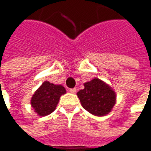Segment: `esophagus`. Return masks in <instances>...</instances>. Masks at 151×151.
<instances>
[{"instance_id":"34e87169","label":"esophagus","mask_w":151,"mask_h":151,"mask_svg":"<svg viewBox=\"0 0 151 151\" xmlns=\"http://www.w3.org/2000/svg\"><path fill=\"white\" fill-rule=\"evenodd\" d=\"M69 92H70L71 93H76L77 89H76V88H71V89H69Z\"/></svg>"}]
</instances>
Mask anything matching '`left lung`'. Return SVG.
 I'll return each mask as SVG.
<instances>
[{
    "label": "left lung",
    "instance_id": "8db88e82",
    "mask_svg": "<svg viewBox=\"0 0 151 151\" xmlns=\"http://www.w3.org/2000/svg\"><path fill=\"white\" fill-rule=\"evenodd\" d=\"M84 89L77 93L82 106L95 116L109 114L116 103V93L103 80L94 78L84 83Z\"/></svg>",
    "mask_w": 151,
    "mask_h": 151
}]
</instances>
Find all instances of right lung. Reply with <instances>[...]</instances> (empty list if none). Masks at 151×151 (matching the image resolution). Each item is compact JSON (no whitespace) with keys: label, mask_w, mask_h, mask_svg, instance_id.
Listing matches in <instances>:
<instances>
[{"label":"right lung","mask_w":151,"mask_h":151,"mask_svg":"<svg viewBox=\"0 0 151 151\" xmlns=\"http://www.w3.org/2000/svg\"><path fill=\"white\" fill-rule=\"evenodd\" d=\"M65 93L66 90L62 85L45 81L32 95L30 104L38 116H46L56 109L61 95Z\"/></svg>","instance_id":"add662e5"}]
</instances>
